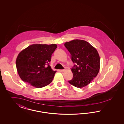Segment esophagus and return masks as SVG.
<instances>
[{
    "mask_svg": "<svg viewBox=\"0 0 124 124\" xmlns=\"http://www.w3.org/2000/svg\"><path fill=\"white\" fill-rule=\"evenodd\" d=\"M60 71H61V72H64V71H65V69H63V70H60Z\"/></svg>",
    "mask_w": 124,
    "mask_h": 124,
    "instance_id": "obj_1",
    "label": "esophagus"
}]
</instances>
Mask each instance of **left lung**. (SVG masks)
<instances>
[{"label": "left lung", "mask_w": 124, "mask_h": 124, "mask_svg": "<svg viewBox=\"0 0 124 124\" xmlns=\"http://www.w3.org/2000/svg\"><path fill=\"white\" fill-rule=\"evenodd\" d=\"M71 54V59L75 64L71 69V85L82 88L90 84L98 75L100 69V58L97 50L88 42L74 39L65 43Z\"/></svg>", "instance_id": "left-lung-1"}]
</instances>
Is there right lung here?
Returning a JSON list of instances; mask_svg holds the SVG:
<instances>
[{"label":"right lung","mask_w":124,"mask_h":124,"mask_svg":"<svg viewBox=\"0 0 124 124\" xmlns=\"http://www.w3.org/2000/svg\"><path fill=\"white\" fill-rule=\"evenodd\" d=\"M57 47L56 44H33L22 51L16 61L21 79L38 88L52 82L56 71L52 69L49 62Z\"/></svg>","instance_id":"right-lung-1"}]
</instances>
